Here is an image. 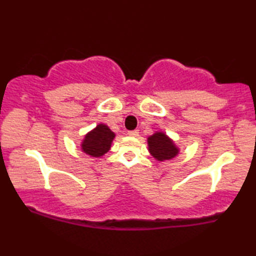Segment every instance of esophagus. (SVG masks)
I'll return each mask as SVG.
<instances>
[{"label":"esophagus","mask_w":256,"mask_h":256,"mask_svg":"<svg viewBox=\"0 0 256 256\" xmlns=\"http://www.w3.org/2000/svg\"><path fill=\"white\" fill-rule=\"evenodd\" d=\"M128 134L130 136H138V130H134V131H128Z\"/></svg>","instance_id":"obj_1"}]
</instances>
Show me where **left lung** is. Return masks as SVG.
<instances>
[{"label": "left lung", "mask_w": 256, "mask_h": 256, "mask_svg": "<svg viewBox=\"0 0 256 256\" xmlns=\"http://www.w3.org/2000/svg\"><path fill=\"white\" fill-rule=\"evenodd\" d=\"M148 150L158 162L170 160L180 154L178 146L164 132H156L148 138Z\"/></svg>", "instance_id": "1"}]
</instances>
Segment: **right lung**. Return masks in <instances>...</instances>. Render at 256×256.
Returning a JSON list of instances; mask_svg holds the SVG:
<instances>
[{
	"label": "right lung",
	"mask_w": 256,
	"mask_h": 256,
	"mask_svg": "<svg viewBox=\"0 0 256 256\" xmlns=\"http://www.w3.org/2000/svg\"><path fill=\"white\" fill-rule=\"evenodd\" d=\"M115 133L106 124H98L88 132L81 142V150L90 157L99 158L107 154L112 146Z\"/></svg>",
	"instance_id": "1"
}]
</instances>
